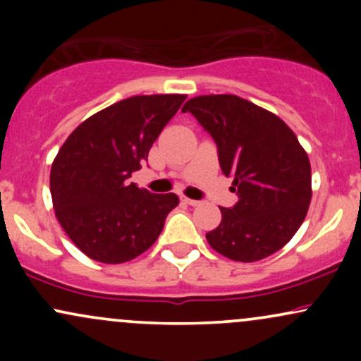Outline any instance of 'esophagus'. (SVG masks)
Masks as SVG:
<instances>
[{
  "mask_svg": "<svg viewBox=\"0 0 361 361\" xmlns=\"http://www.w3.org/2000/svg\"><path fill=\"white\" fill-rule=\"evenodd\" d=\"M181 202H183V204H186V205H192V207L200 205V202L193 200V198H188V197H181Z\"/></svg>",
  "mask_w": 361,
  "mask_h": 361,
  "instance_id": "esophagus-1",
  "label": "esophagus"
}]
</instances>
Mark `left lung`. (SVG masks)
Returning a JSON list of instances; mask_svg holds the SVG:
<instances>
[{
    "mask_svg": "<svg viewBox=\"0 0 361 361\" xmlns=\"http://www.w3.org/2000/svg\"><path fill=\"white\" fill-rule=\"evenodd\" d=\"M212 135L238 204L221 207L222 221L207 233L212 250L241 263L268 258L299 231L312 198L305 149L280 117L235 94H202L185 103Z\"/></svg>",
    "mask_w": 361,
    "mask_h": 361,
    "instance_id": "8db88e82",
    "label": "left lung"
}]
</instances>
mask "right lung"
Listing matches in <instances>:
<instances>
[{
  "mask_svg": "<svg viewBox=\"0 0 361 361\" xmlns=\"http://www.w3.org/2000/svg\"><path fill=\"white\" fill-rule=\"evenodd\" d=\"M186 94H139L80 123L51 168L54 212L80 251L105 264L137 258L159 238L175 193L128 183Z\"/></svg>",
  "mask_w": 361,
  "mask_h": 361,
  "instance_id": "add662e5",
  "label": "right lung"
}]
</instances>
